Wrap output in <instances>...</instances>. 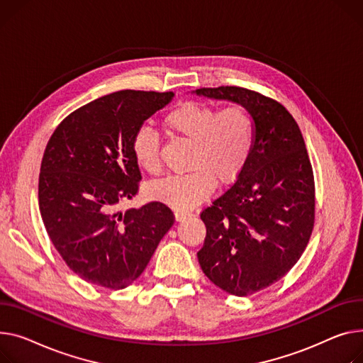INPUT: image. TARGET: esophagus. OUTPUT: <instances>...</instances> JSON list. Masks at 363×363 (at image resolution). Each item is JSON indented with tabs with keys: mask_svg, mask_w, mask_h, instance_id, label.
<instances>
[{
	"mask_svg": "<svg viewBox=\"0 0 363 363\" xmlns=\"http://www.w3.org/2000/svg\"><path fill=\"white\" fill-rule=\"evenodd\" d=\"M191 216V213H188V211H181V210H178L177 213H175V219H177V222H184L185 219H188V217Z\"/></svg>",
	"mask_w": 363,
	"mask_h": 363,
	"instance_id": "obj_1",
	"label": "esophagus"
}]
</instances>
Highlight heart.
I'll use <instances>...</instances> for the list:
<instances>
[{"label": "heart", "instance_id": "b5f03b06", "mask_svg": "<svg viewBox=\"0 0 363 363\" xmlns=\"http://www.w3.org/2000/svg\"><path fill=\"white\" fill-rule=\"evenodd\" d=\"M167 133L192 144L191 172L167 178L150 186V196L177 210H191L207 200L216 188L233 184L248 166L255 149L257 125L242 105L225 109L206 102H185L163 118ZM131 153L141 171L160 175V137L140 127L131 140Z\"/></svg>", "mask_w": 363, "mask_h": 363}]
</instances>
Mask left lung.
Segmentation results:
<instances>
[{
    "mask_svg": "<svg viewBox=\"0 0 363 363\" xmlns=\"http://www.w3.org/2000/svg\"><path fill=\"white\" fill-rule=\"evenodd\" d=\"M197 94L248 108L257 141L245 171L200 213L207 233L197 252L203 273L222 291L248 296L287 274L315 223V182L299 125L280 102L238 86Z\"/></svg>",
    "mask_w": 363,
    "mask_h": 363,
    "instance_id": "1",
    "label": "left lung"
}]
</instances>
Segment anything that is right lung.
Returning <instances> with one entry per match:
<instances>
[{
  "label": "right lung",
  "mask_w": 363,
  "mask_h": 363,
  "mask_svg": "<svg viewBox=\"0 0 363 363\" xmlns=\"http://www.w3.org/2000/svg\"><path fill=\"white\" fill-rule=\"evenodd\" d=\"M174 91L119 90L65 116L43 152L39 208L68 269L87 283L119 291L147 267L175 216L160 201L121 211L141 172L131 153L137 128Z\"/></svg>",
  "instance_id": "add662e5"
}]
</instances>
